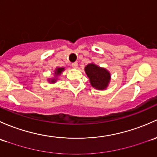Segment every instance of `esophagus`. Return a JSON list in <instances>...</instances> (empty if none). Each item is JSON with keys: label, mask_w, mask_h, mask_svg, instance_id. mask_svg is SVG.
<instances>
[{"label": "esophagus", "mask_w": 157, "mask_h": 157, "mask_svg": "<svg viewBox=\"0 0 157 157\" xmlns=\"http://www.w3.org/2000/svg\"><path fill=\"white\" fill-rule=\"evenodd\" d=\"M72 68H74V69H77V68H78V63L77 62L72 63Z\"/></svg>", "instance_id": "esophagus-1"}]
</instances>
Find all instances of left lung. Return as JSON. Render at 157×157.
Masks as SVG:
<instances>
[{
	"label": "left lung",
	"mask_w": 157,
	"mask_h": 157,
	"mask_svg": "<svg viewBox=\"0 0 157 157\" xmlns=\"http://www.w3.org/2000/svg\"><path fill=\"white\" fill-rule=\"evenodd\" d=\"M85 72L90 78V85L94 88L103 90L107 87L110 79V74L106 69L90 63L85 67Z\"/></svg>",
	"instance_id": "obj_1"
}]
</instances>
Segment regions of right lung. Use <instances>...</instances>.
I'll return each mask as SVG.
<instances>
[{
  "label": "right lung",
  "mask_w": 157,
  "mask_h": 157,
  "mask_svg": "<svg viewBox=\"0 0 157 157\" xmlns=\"http://www.w3.org/2000/svg\"><path fill=\"white\" fill-rule=\"evenodd\" d=\"M63 70H64V68H57V69H56V71H55V74H56V75H59V74H61V72H62ZM56 82V79H52V80H51V82Z\"/></svg>",
  "instance_id": "add662e5"
}]
</instances>
